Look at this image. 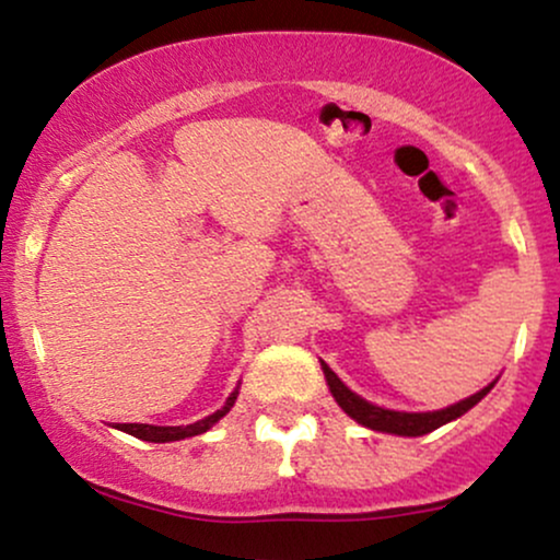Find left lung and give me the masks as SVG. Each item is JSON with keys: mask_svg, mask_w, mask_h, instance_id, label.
Returning <instances> with one entry per match:
<instances>
[{"mask_svg": "<svg viewBox=\"0 0 560 560\" xmlns=\"http://www.w3.org/2000/svg\"><path fill=\"white\" fill-rule=\"evenodd\" d=\"M319 364H322V372H325L327 387H330L335 404H338L340 409H343L348 417L353 419V422L366 427V430L385 432V435H398V438H419V435H427V432L438 430V427L456 422V419L464 417L466 411L475 409L479 400L488 396V393L498 383V377H495L490 385H485L482 390L475 393V396L458 400V404H451V406H445V409H438V411H396V409H385V406H377V404H372V400L361 398L359 393H353L351 387H348L343 380H340L338 374H335L330 366L325 364V361L319 359Z\"/></svg>", "mask_w": 560, "mask_h": 560, "instance_id": "obj_1", "label": "left lung"}]
</instances>
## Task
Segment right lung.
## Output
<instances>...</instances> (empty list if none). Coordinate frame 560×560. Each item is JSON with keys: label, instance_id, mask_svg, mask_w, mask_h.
<instances>
[{"label": "right lung", "instance_id": "1", "mask_svg": "<svg viewBox=\"0 0 560 560\" xmlns=\"http://www.w3.org/2000/svg\"><path fill=\"white\" fill-rule=\"evenodd\" d=\"M238 393H241V383L235 385V390L230 393L225 406L222 409H217L214 413H209V417L199 419V422L194 424H186V427H160V424H115V430L120 432H128V435H133L138 440H147V443H175V440H186V438H196L201 435V432L212 430V427L220 422L225 413L233 409L235 400H238Z\"/></svg>", "mask_w": 560, "mask_h": 560}]
</instances>
